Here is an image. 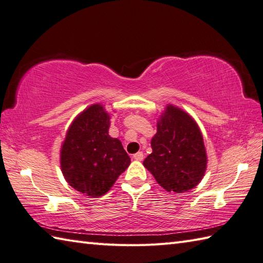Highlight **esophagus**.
<instances>
[{
  "label": "esophagus",
  "mask_w": 263,
  "mask_h": 263,
  "mask_svg": "<svg viewBox=\"0 0 263 263\" xmlns=\"http://www.w3.org/2000/svg\"><path fill=\"white\" fill-rule=\"evenodd\" d=\"M133 158L137 160V161H142V160L144 159V154H143V152H137L133 155Z\"/></svg>",
  "instance_id": "1"
}]
</instances>
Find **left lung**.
<instances>
[{
    "label": "left lung",
    "mask_w": 263,
    "mask_h": 263,
    "mask_svg": "<svg viewBox=\"0 0 263 263\" xmlns=\"http://www.w3.org/2000/svg\"><path fill=\"white\" fill-rule=\"evenodd\" d=\"M151 146L143 164L165 191L187 192L202 180L208 162L204 142L199 126L185 111L167 105Z\"/></svg>",
    "instance_id": "obj_1"
}]
</instances>
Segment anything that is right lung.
<instances>
[{"mask_svg": "<svg viewBox=\"0 0 263 263\" xmlns=\"http://www.w3.org/2000/svg\"><path fill=\"white\" fill-rule=\"evenodd\" d=\"M109 127L103 105H90L72 121L61 146L64 179L86 196L104 195L130 164L121 142L109 135Z\"/></svg>", "mask_w": 263, "mask_h": 263, "instance_id": "1", "label": "right lung"}]
</instances>
